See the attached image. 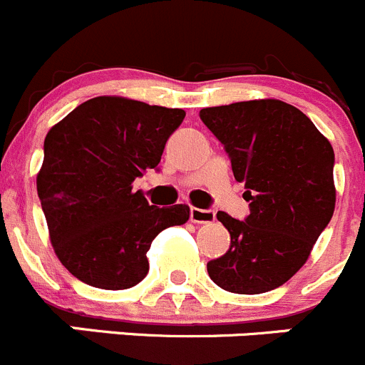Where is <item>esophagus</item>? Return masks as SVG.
Returning <instances> with one entry per match:
<instances>
[{"instance_id": "1", "label": "esophagus", "mask_w": 365, "mask_h": 365, "mask_svg": "<svg viewBox=\"0 0 365 365\" xmlns=\"http://www.w3.org/2000/svg\"><path fill=\"white\" fill-rule=\"evenodd\" d=\"M190 220L195 222V224H210V222L215 220V211L192 207V210H190Z\"/></svg>"}]
</instances>
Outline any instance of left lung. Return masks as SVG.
Instances as JSON below:
<instances>
[{
  "label": "left lung",
  "mask_w": 365,
  "mask_h": 365,
  "mask_svg": "<svg viewBox=\"0 0 365 365\" xmlns=\"http://www.w3.org/2000/svg\"><path fill=\"white\" fill-rule=\"evenodd\" d=\"M202 123L224 145L251 213L218 211L231 235L227 252L207 262L227 292L263 294L290 279L310 256L335 210L329 141L310 118L281 100L207 107Z\"/></svg>",
  "instance_id": "left-lung-1"
}]
</instances>
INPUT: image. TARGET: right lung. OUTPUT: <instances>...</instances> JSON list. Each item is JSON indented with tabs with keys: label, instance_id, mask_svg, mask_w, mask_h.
I'll return each mask as SVG.
<instances>
[{
	"label": "right lung",
	"instance_id": "obj_1",
	"mask_svg": "<svg viewBox=\"0 0 365 365\" xmlns=\"http://www.w3.org/2000/svg\"><path fill=\"white\" fill-rule=\"evenodd\" d=\"M186 113L96 96L50 128L37 195L62 265L84 283L123 290L148 274L152 240L185 224L190 207L150 206L133 182L158 170Z\"/></svg>",
	"mask_w": 365,
	"mask_h": 365
}]
</instances>
